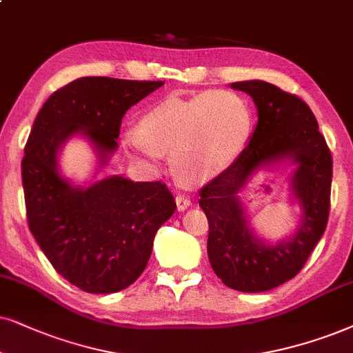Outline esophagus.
<instances>
[{"label": "esophagus", "mask_w": 353, "mask_h": 353, "mask_svg": "<svg viewBox=\"0 0 353 353\" xmlns=\"http://www.w3.org/2000/svg\"><path fill=\"white\" fill-rule=\"evenodd\" d=\"M176 205H177V210H179V212H184L185 208L190 207V199L184 194H177L176 195Z\"/></svg>", "instance_id": "34e87169"}]
</instances>
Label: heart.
<instances>
[{"mask_svg": "<svg viewBox=\"0 0 353 353\" xmlns=\"http://www.w3.org/2000/svg\"><path fill=\"white\" fill-rule=\"evenodd\" d=\"M251 122L248 101L234 91L218 89L159 102L141 117L140 130H128L123 141L151 166L171 153L172 166L182 177L208 181L241 153Z\"/></svg>", "mask_w": 353, "mask_h": 353, "instance_id": "b5f03b06", "label": "heart"}]
</instances>
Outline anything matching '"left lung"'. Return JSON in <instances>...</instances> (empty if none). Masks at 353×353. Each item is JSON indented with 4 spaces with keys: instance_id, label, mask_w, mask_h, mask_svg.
Returning a JSON list of instances; mask_svg holds the SVG:
<instances>
[{
    "instance_id": "obj_1",
    "label": "left lung",
    "mask_w": 353,
    "mask_h": 353,
    "mask_svg": "<svg viewBox=\"0 0 353 353\" xmlns=\"http://www.w3.org/2000/svg\"><path fill=\"white\" fill-rule=\"evenodd\" d=\"M259 122L249 145L228 169L200 189L199 205L208 220L207 251L212 269L226 287L267 292L292 280L306 264L327 225L331 208L332 156L310 105L265 81H239ZM283 157L299 164L292 186L303 207V221L292 240L267 247L247 226L236 193L252 172Z\"/></svg>"
}]
</instances>
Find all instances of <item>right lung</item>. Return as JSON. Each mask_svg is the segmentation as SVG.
<instances>
[{"instance_id":"add662e5","label":"right lung","mask_w":353,"mask_h":353,"mask_svg":"<svg viewBox=\"0 0 353 353\" xmlns=\"http://www.w3.org/2000/svg\"><path fill=\"white\" fill-rule=\"evenodd\" d=\"M163 81L107 77L74 79L46 101L22 158L30 233L63 279L88 293H115L143 274L156 231L176 210L166 184L107 177L88 189L57 172V153L83 133L102 163L117 148L125 112Z\"/></svg>"}]
</instances>
